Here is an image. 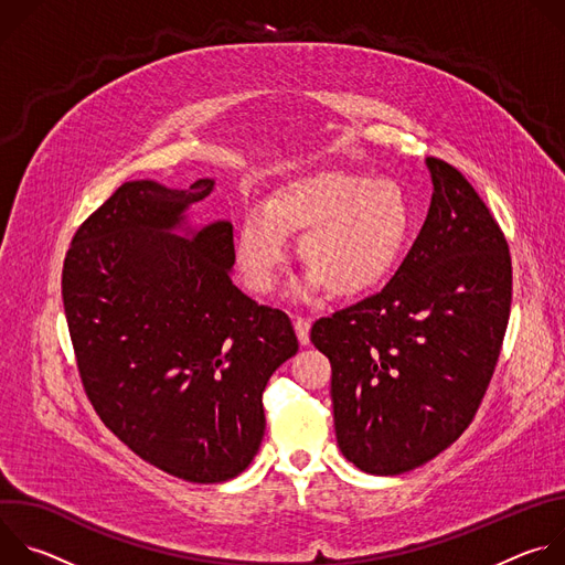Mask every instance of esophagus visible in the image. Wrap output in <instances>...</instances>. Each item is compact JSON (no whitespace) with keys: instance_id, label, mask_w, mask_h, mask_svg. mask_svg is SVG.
<instances>
[{"instance_id":"esophagus-1","label":"esophagus","mask_w":565,"mask_h":565,"mask_svg":"<svg viewBox=\"0 0 565 565\" xmlns=\"http://www.w3.org/2000/svg\"><path fill=\"white\" fill-rule=\"evenodd\" d=\"M292 324H295V333H297V340H299V344H308L310 342V338H308V333H310V319H306V317H301V315H297L295 319H292Z\"/></svg>"}]
</instances>
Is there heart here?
<instances>
[{"instance_id": "1", "label": "heart", "mask_w": 565, "mask_h": 565, "mask_svg": "<svg viewBox=\"0 0 565 565\" xmlns=\"http://www.w3.org/2000/svg\"><path fill=\"white\" fill-rule=\"evenodd\" d=\"M295 232H303L306 288L355 297L382 284L405 255L414 207L397 183L358 172L317 170L284 181L266 205L248 210L236 232L238 268L253 290L275 288Z\"/></svg>"}]
</instances>
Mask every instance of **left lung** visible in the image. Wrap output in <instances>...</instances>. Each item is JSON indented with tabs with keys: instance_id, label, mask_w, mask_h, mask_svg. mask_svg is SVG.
<instances>
[{
	"instance_id": "8db88e82",
	"label": "left lung",
	"mask_w": 565,
	"mask_h": 565,
	"mask_svg": "<svg viewBox=\"0 0 565 565\" xmlns=\"http://www.w3.org/2000/svg\"><path fill=\"white\" fill-rule=\"evenodd\" d=\"M425 225L386 288L317 319L331 362L335 436L358 469L395 476L445 451L494 375L512 303L503 230L469 181L427 158Z\"/></svg>"
}]
</instances>
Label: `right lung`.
<instances>
[{
	"mask_svg": "<svg viewBox=\"0 0 565 565\" xmlns=\"http://www.w3.org/2000/svg\"><path fill=\"white\" fill-rule=\"evenodd\" d=\"M212 188L122 183L77 227L62 270L96 414L142 460L190 482H223L253 462L264 388L299 349L284 310L232 284V223L172 234Z\"/></svg>",
	"mask_w": 565,
	"mask_h": 565,
	"instance_id": "obj_1",
	"label": "right lung"
}]
</instances>
